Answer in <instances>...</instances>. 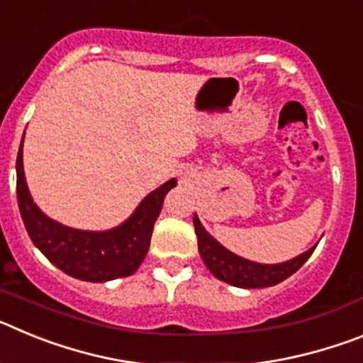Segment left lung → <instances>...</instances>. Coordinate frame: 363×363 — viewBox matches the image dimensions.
Wrapping results in <instances>:
<instances>
[{
	"mask_svg": "<svg viewBox=\"0 0 363 363\" xmlns=\"http://www.w3.org/2000/svg\"><path fill=\"white\" fill-rule=\"evenodd\" d=\"M192 223H194V229H196L198 251H200V256L203 258L207 269L213 272L218 280L234 285V287H242V289H258V287H271V285L280 284L306 264L314 249H316V245L311 247L309 251L289 259V262H284V264H256V262H251V259H245L242 256H236L234 252L227 251L225 247L218 243L203 229L198 216H194Z\"/></svg>",
	"mask_w": 363,
	"mask_h": 363,
	"instance_id": "left-lung-1",
	"label": "left lung"
}]
</instances>
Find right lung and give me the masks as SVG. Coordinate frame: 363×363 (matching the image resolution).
Instances as JSON below:
<instances>
[{"instance_id":"1","label":"right lung","mask_w":363,"mask_h":363,"mask_svg":"<svg viewBox=\"0 0 363 363\" xmlns=\"http://www.w3.org/2000/svg\"><path fill=\"white\" fill-rule=\"evenodd\" d=\"M16 192L19 213L32 243L69 277L85 281H108L130 277L145 258L154 221L160 216L163 198L176 179L147 194L133 216L111 230H78L45 216L32 201L23 172V140L16 160Z\"/></svg>"}]
</instances>
